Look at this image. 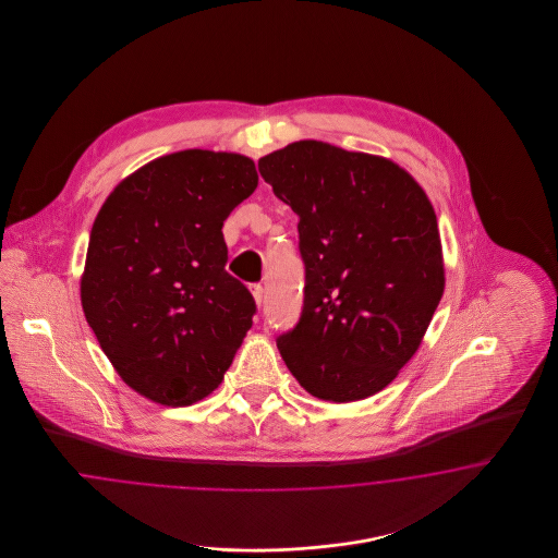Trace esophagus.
Here are the masks:
<instances>
[{
    "label": "esophagus",
    "mask_w": 558,
    "mask_h": 558,
    "mask_svg": "<svg viewBox=\"0 0 558 558\" xmlns=\"http://www.w3.org/2000/svg\"><path fill=\"white\" fill-rule=\"evenodd\" d=\"M251 292L255 296V303L262 307V303H264V287L262 284H251Z\"/></svg>",
    "instance_id": "obj_1"
}]
</instances>
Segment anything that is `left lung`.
<instances>
[{
    "label": "left lung",
    "mask_w": 558,
    "mask_h": 558,
    "mask_svg": "<svg viewBox=\"0 0 558 558\" xmlns=\"http://www.w3.org/2000/svg\"><path fill=\"white\" fill-rule=\"evenodd\" d=\"M299 215L303 310L276 345L314 398L357 401L416 353L444 294L437 217L391 160L303 140L259 159Z\"/></svg>",
    "instance_id": "1"
}]
</instances>
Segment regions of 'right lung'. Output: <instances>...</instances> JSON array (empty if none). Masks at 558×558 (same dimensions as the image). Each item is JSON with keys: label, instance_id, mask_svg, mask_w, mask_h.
Listing matches in <instances>:
<instances>
[{"label": "right lung", "instance_id": "1", "mask_svg": "<svg viewBox=\"0 0 558 558\" xmlns=\"http://www.w3.org/2000/svg\"><path fill=\"white\" fill-rule=\"evenodd\" d=\"M257 182L242 155L184 150L137 169L98 213L81 305L140 396L190 405L223 380L257 305L226 271L221 228Z\"/></svg>", "mask_w": 558, "mask_h": 558}]
</instances>
